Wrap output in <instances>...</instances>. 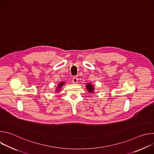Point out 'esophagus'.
I'll list each match as a JSON object with an SVG mask.
<instances>
[{
    "label": "esophagus",
    "instance_id": "34e87169",
    "mask_svg": "<svg viewBox=\"0 0 154 154\" xmlns=\"http://www.w3.org/2000/svg\"><path fill=\"white\" fill-rule=\"evenodd\" d=\"M77 82H78V78L76 77H74L72 78V82H73L74 83H77Z\"/></svg>",
    "mask_w": 154,
    "mask_h": 154
}]
</instances>
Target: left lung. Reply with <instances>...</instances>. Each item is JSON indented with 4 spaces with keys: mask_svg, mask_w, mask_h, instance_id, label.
I'll use <instances>...</instances> for the list:
<instances>
[{
    "mask_svg": "<svg viewBox=\"0 0 154 154\" xmlns=\"http://www.w3.org/2000/svg\"><path fill=\"white\" fill-rule=\"evenodd\" d=\"M86 86V89L89 91L90 93H93V91H94V88L93 87V86H92L91 84L88 83Z\"/></svg>",
    "mask_w": 154,
    "mask_h": 154,
    "instance_id": "obj_1",
    "label": "left lung"
}]
</instances>
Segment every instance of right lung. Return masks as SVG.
I'll return each instance as SVG.
<instances>
[{
	"instance_id": "1",
	"label": "right lung",
	"mask_w": 154,
	"mask_h": 154,
	"mask_svg": "<svg viewBox=\"0 0 154 154\" xmlns=\"http://www.w3.org/2000/svg\"><path fill=\"white\" fill-rule=\"evenodd\" d=\"M64 82H61L59 85H58V88H57V91H58V90H60V88H61L63 86V85H64Z\"/></svg>"
}]
</instances>
